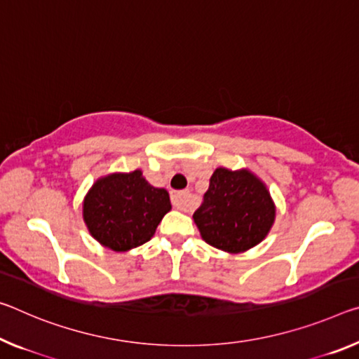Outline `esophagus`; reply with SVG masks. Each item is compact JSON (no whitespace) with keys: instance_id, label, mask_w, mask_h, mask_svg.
I'll list each match as a JSON object with an SVG mask.
<instances>
[{"instance_id":"34e87169","label":"esophagus","mask_w":359,"mask_h":359,"mask_svg":"<svg viewBox=\"0 0 359 359\" xmlns=\"http://www.w3.org/2000/svg\"><path fill=\"white\" fill-rule=\"evenodd\" d=\"M170 200H172V206L179 210H185L187 212V210H190L191 208L190 191H174Z\"/></svg>"}]
</instances>
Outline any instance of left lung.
Here are the masks:
<instances>
[{"mask_svg": "<svg viewBox=\"0 0 359 359\" xmlns=\"http://www.w3.org/2000/svg\"><path fill=\"white\" fill-rule=\"evenodd\" d=\"M276 206L266 185L252 170L217 168L204 203L193 214L200 235L229 254L246 252L269 235Z\"/></svg>", "mask_w": 359, "mask_h": 359, "instance_id": "left-lung-1", "label": "left lung"}]
</instances>
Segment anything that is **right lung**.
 Instances as JSON below:
<instances>
[{
    "instance_id": "obj_1",
    "label": "right lung",
    "mask_w": 359,
    "mask_h": 359,
    "mask_svg": "<svg viewBox=\"0 0 359 359\" xmlns=\"http://www.w3.org/2000/svg\"><path fill=\"white\" fill-rule=\"evenodd\" d=\"M170 208L168 190L150 185L135 169L95 180L83 200V220L102 246L128 252L151 240Z\"/></svg>"
}]
</instances>
